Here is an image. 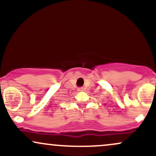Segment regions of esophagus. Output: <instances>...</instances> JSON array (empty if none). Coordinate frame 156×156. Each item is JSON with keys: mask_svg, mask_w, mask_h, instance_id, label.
<instances>
[{"mask_svg": "<svg viewBox=\"0 0 156 156\" xmlns=\"http://www.w3.org/2000/svg\"><path fill=\"white\" fill-rule=\"evenodd\" d=\"M78 91H83V89H82V88H80L79 89H78Z\"/></svg>", "mask_w": 156, "mask_h": 156, "instance_id": "34e87169", "label": "esophagus"}]
</instances>
